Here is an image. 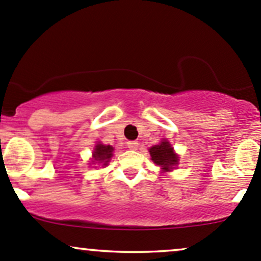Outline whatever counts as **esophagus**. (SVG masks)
<instances>
[{"mask_svg":"<svg viewBox=\"0 0 261 261\" xmlns=\"http://www.w3.org/2000/svg\"><path fill=\"white\" fill-rule=\"evenodd\" d=\"M127 147L130 148V150H137V147H139V142H137V141H128L127 142Z\"/></svg>","mask_w":261,"mask_h":261,"instance_id":"1","label":"esophagus"}]
</instances>
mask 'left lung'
Returning <instances> with one entry per match:
<instances>
[{
  "mask_svg": "<svg viewBox=\"0 0 261 261\" xmlns=\"http://www.w3.org/2000/svg\"><path fill=\"white\" fill-rule=\"evenodd\" d=\"M148 152L153 163L160 166L163 172H170L173 170L174 166L178 165V154L174 153L172 145L166 139H163L159 145L148 148Z\"/></svg>",
  "mask_w": 261,
  "mask_h": 261,
  "instance_id": "obj_1",
  "label": "left lung"
}]
</instances>
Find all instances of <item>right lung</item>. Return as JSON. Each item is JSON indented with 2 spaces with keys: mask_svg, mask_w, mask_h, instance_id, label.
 <instances>
[{
  "mask_svg": "<svg viewBox=\"0 0 261 261\" xmlns=\"http://www.w3.org/2000/svg\"><path fill=\"white\" fill-rule=\"evenodd\" d=\"M114 148L110 145H102L99 144L95 145V148L93 151V159L94 163H101L102 166H108L109 161L113 157Z\"/></svg>",
  "mask_w": 261,
  "mask_h": 261,
  "instance_id": "obj_1",
  "label": "right lung"
}]
</instances>
